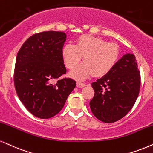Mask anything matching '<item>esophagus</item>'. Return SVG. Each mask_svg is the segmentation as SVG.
Here are the masks:
<instances>
[{
    "label": "esophagus",
    "mask_w": 153,
    "mask_h": 153,
    "mask_svg": "<svg viewBox=\"0 0 153 153\" xmlns=\"http://www.w3.org/2000/svg\"><path fill=\"white\" fill-rule=\"evenodd\" d=\"M85 86H86V84H84V83H82L80 82H77V83H76V86L78 88H82Z\"/></svg>",
    "instance_id": "obj_1"
}]
</instances>
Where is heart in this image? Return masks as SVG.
I'll use <instances>...</instances> for the list:
<instances>
[{
    "label": "heart",
    "instance_id": "obj_1",
    "mask_svg": "<svg viewBox=\"0 0 153 153\" xmlns=\"http://www.w3.org/2000/svg\"><path fill=\"white\" fill-rule=\"evenodd\" d=\"M62 58L66 67L71 69L82 59L84 62L77 65L70 72V76L77 80H84L93 74L103 76L116 65L120 55L119 46L108 42L101 37L82 35L76 43H68L62 50Z\"/></svg>",
    "mask_w": 153,
    "mask_h": 153
}]
</instances>
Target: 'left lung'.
<instances>
[{"label":"left lung","mask_w":153,"mask_h":153,"mask_svg":"<svg viewBox=\"0 0 153 153\" xmlns=\"http://www.w3.org/2000/svg\"><path fill=\"white\" fill-rule=\"evenodd\" d=\"M95 94L90 108L96 118L111 123L123 118L134 105L140 88V74L135 56L127 54L111 71L91 84Z\"/></svg>","instance_id":"1"}]
</instances>
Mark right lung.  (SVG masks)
<instances>
[{
	"label": "right lung",
	"mask_w": 153,
	"mask_h": 153,
	"mask_svg": "<svg viewBox=\"0 0 153 153\" xmlns=\"http://www.w3.org/2000/svg\"><path fill=\"white\" fill-rule=\"evenodd\" d=\"M67 38L63 32L45 31L30 37L16 56L14 85L24 106L37 118L58 114L76 86L67 72L62 50Z\"/></svg>",
	"instance_id": "right-lung-1"
}]
</instances>
